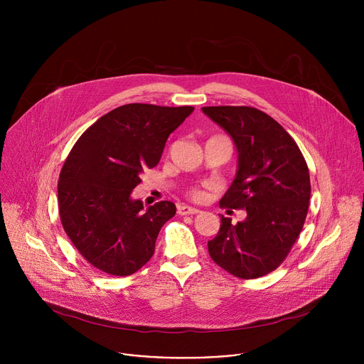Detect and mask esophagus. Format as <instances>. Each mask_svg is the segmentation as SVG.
Returning <instances> with one entry per match:
<instances>
[{
	"instance_id": "1",
	"label": "esophagus",
	"mask_w": 364,
	"mask_h": 364,
	"mask_svg": "<svg viewBox=\"0 0 364 364\" xmlns=\"http://www.w3.org/2000/svg\"><path fill=\"white\" fill-rule=\"evenodd\" d=\"M177 213L184 216V215H197L200 213L198 209H196V207H191V205H186V204H180L177 207Z\"/></svg>"
}]
</instances>
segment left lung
Here are the masks:
<instances>
[{
	"label": "left lung",
	"instance_id": "left-lung-1",
	"mask_svg": "<svg viewBox=\"0 0 364 364\" xmlns=\"http://www.w3.org/2000/svg\"><path fill=\"white\" fill-rule=\"evenodd\" d=\"M237 152L235 178L220 205L245 209L232 225L222 216L219 233L207 242L213 261L242 279L277 269L299 236L311 196L309 173L291 135L269 115L250 107H204Z\"/></svg>",
	"mask_w": 364,
	"mask_h": 364
}]
</instances>
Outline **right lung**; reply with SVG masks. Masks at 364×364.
<instances>
[{"mask_svg": "<svg viewBox=\"0 0 364 364\" xmlns=\"http://www.w3.org/2000/svg\"><path fill=\"white\" fill-rule=\"evenodd\" d=\"M193 111L128 103L99 118L72 148L58 187L60 219L79 253L99 271L127 277L154 255L176 204L145 207L132 190L145 168L159 164L167 138Z\"/></svg>", "mask_w": 364, "mask_h": 364, "instance_id": "add662e5", "label": "right lung"}]
</instances>
